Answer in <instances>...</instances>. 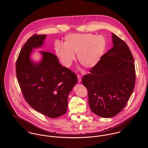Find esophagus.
I'll list each match as a JSON object with an SVG mask.
<instances>
[{
    "label": "esophagus",
    "instance_id": "1",
    "mask_svg": "<svg viewBox=\"0 0 148 148\" xmlns=\"http://www.w3.org/2000/svg\"><path fill=\"white\" fill-rule=\"evenodd\" d=\"M77 79H78V82L79 83H80L82 82V77H81V76L80 75H77Z\"/></svg>",
    "mask_w": 148,
    "mask_h": 148
}]
</instances>
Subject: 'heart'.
Here are the masks:
<instances>
[{
  "label": "heart",
  "mask_w": 148,
  "mask_h": 148,
  "mask_svg": "<svg viewBox=\"0 0 148 148\" xmlns=\"http://www.w3.org/2000/svg\"><path fill=\"white\" fill-rule=\"evenodd\" d=\"M106 42L102 35L92 34L67 35L64 43L56 41L55 50L57 58L64 66L69 67L77 53L78 60L83 66L90 68L100 62L106 51Z\"/></svg>",
  "instance_id": "1"
}]
</instances>
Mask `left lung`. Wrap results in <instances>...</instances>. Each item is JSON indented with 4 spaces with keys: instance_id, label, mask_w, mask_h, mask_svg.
Returning a JSON list of instances; mask_svg holds the SVG:
<instances>
[{
    "instance_id": "8db88e82",
    "label": "left lung",
    "mask_w": 148,
    "mask_h": 148,
    "mask_svg": "<svg viewBox=\"0 0 148 148\" xmlns=\"http://www.w3.org/2000/svg\"><path fill=\"white\" fill-rule=\"evenodd\" d=\"M112 35L113 47L82 78L90 110L104 118L112 117L123 109L136 80L134 59L129 48L117 35Z\"/></svg>"
}]
</instances>
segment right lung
<instances>
[{
    "mask_svg": "<svg viewBox=\"0 0 148 148\" xmlns=\"http://www.w3.org/2000/svg\"><path fill=\"white\" fill-rule=\"evenodd\" d=\"M46 36L34 35L24 44L16 61V76L28 104L49 118H56L66 112L68 97L77 77L52 53L40 51L39 62L31 59L33 49L42 46Z\"/></svg>",
    "mask_w": 148,
    "mask_h": 148,
    "instance_id": "obj_1",
    "label": "right lung"
}]
</instances>
